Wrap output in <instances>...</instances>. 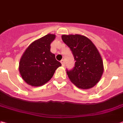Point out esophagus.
I'll return each mask as SVG.
<instances>
[{"label": "esophagus", "instance_id": "esophagus-1", "mask_svg": "<svg viewBox=\"0 0 123 123\" xmlns=\"http://www.w3.org/2000/svg\"><path fill=\"white\" fill-rule=\"evenodd\" d=\"M61 63L62 64V66H64V64H65V61H64V59H62V60H61Z\"/></svg>", "mask_w": 123, "mask_h": 123}]
</instances>
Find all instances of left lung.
<instances>
[{"mask_svg":"<svg viewBox=\"0 0 123 123\" xmlns=\"http://www.w3.org/2000/svg\"><path fill=\"white\" fill-rule=\"evenodd\" d=\"M62 40L70 48L76 61L73 70L67 74L73 83L81 89L96 85L104 73L102 57L93 42L81 35H62Z\"/></svg>","mask_w":123,"mask_h":123,"instance_id":"1","label":"left lung"}]
</instances>
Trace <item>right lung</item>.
I'll return each instance as SVG.
<instances>
[{
    "instance_id": "obj_1",
    "label": "right lung",
    "mask_w": 123,
    "mask_h": 123,
    "mask_svg": "<svg viewBox=\"0 0 123 123\" xmlns=\"http://www.w3.org/2000/svg\"><path fill=\"white\" fill-rule=\"evenodd\" d=\"M55 38L54 34L33 42L22 55L19 71L22 78L32 86H40L52 78L57 69L61 66L50 52V43Z\"/></svg>"
}]
</instances>
